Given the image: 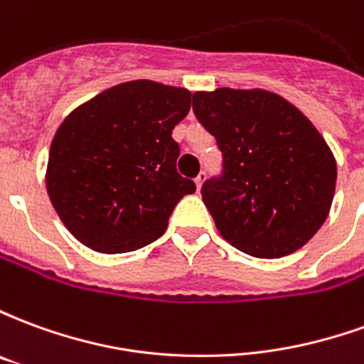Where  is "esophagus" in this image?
Returning a JSON list of instances; mask_svg holds the SVG:
<instances>
[{"instance_id": "1", "label": "esophagus", "mask_w": 364, "mask_h": 364, "mask_svg": "<svg viewBox=\"0 0 364 364\" xmlns=\"http://www.w3.org/2000/svg\"><path fill=\"white\" fill-rule=\"evenodd\" d=\"M205 179H206V171H200V173L195 177V185H197V191H200V187H203Z\"/></svg>"}]
</instances>
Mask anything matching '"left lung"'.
I'll return each mask as SVG.
<instances>
[{
	"mask_svg": "<svg viewBox=\"0 0 364 364\" xmlns=\"http://www.w3.org/2000/svg\"><path fill=\"white\" fill-rule=\"evenodd\" d=\"M198 122L224 156L203 200L222 237L240 252L274 259L296 252L326 222L337 164L296 107L265 90L193 93Z\"/></svg>",
	"mask_w": 364,
	"mask_h": 364,
	"instance_id": "1",
	"label": "left lung"
}]
</instances>
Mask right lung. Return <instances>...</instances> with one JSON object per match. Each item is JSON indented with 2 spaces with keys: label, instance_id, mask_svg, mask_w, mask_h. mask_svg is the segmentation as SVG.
Listing matches in <instances>:
<instances>
[{
  "label": "right lung",
  "instance_id": "1",
  "mask_svg": "<svg viewBox=\"0 0 364 364\" xmlns=\"http://www.w3.org/2000/svg\"><path fill=\"white\" fill-rule=\"evenodd\" d=\"M189 109V90L136 80L68 114L50 144L46 191L77 242L127 253L166 232L175 205L197 189L177 173L171 138Z\"/></svg>",
  "mask_w": 364,
  "mask_h": 364
}]
</instances>
